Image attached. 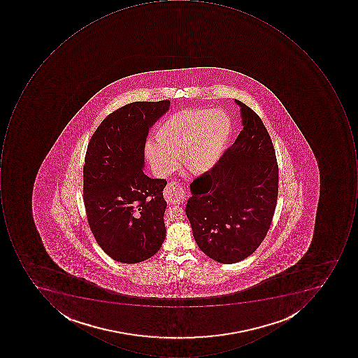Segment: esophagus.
Here are the masks:
<instances>
[{"label":"esophagus","mask_w":358,"mask_h":358,"mask_svg":"<svg viewBox=\"0 0 358 358\" xmlns=\"http://www.w3.org/2000/svg\"><path fill=\"white\" fill-rule=\"evenodd\" d=\"M164 198L169 203L180 204L184 202V188L178 182H171L164 189Z\"/></svg>","instance_id":"1"}]
</instances>
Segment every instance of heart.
<instances>
[{
    "label": "heart",
    "instance_id": "b5f03b06",
    "mask_svg": "<svg viewBox=\"0 0 358 358\" xmlns=\"http://www.w3.org/2000/svg\"><path fill=\"white\" fill-rule=\"evenodd\" d=\"M231 134V120L220 108H187L171 115L158 127L156 142L148 141L145 156L155 173L166 176L180 156L192 173L210 170L220 159Z\"/></svg>",
    "mask_w": 358,
    "mask_h": 358
}]
</instances>
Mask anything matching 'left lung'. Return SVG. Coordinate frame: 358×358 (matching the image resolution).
Segmentation results:
<instances>
[{"label": "left lung", "instance_id": "1", "mask_svg": "<svg viewBox=\"0 0 358 358\" xmlns=\"http://www.w3.org/2000/svg\"><path fill=\"white\" fill-rule=\"evenodd\" d=\"M243 130L190 185L186 215L199 248L222 264L241 262L269 231L278 202L275 150L260 117L241 101Z\"/></svg>", "mask_w": 358, "mask_h": 358}]
</instances>
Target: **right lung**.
I'll list each match as a JSON object with an SVG mask.
<instances>
[{
  "instance_id": "1",
  "label": "right lung",
  "mask_w": 358,
  "mask_h": 358,
  "mask_svg": "<svg viewBox=\"0 0 358 358\" xmlns=\"http://www.w3.org/2000/svg\"><path fill=\"white\" fill-rule=\"evenodd\" d=\"M170 101L129 103L99 124L89 141L83 194L89 227L116 262L136 264L156 254L166 238V180L143 172L150 127Z\"/></svg>"
}]
</instances>
